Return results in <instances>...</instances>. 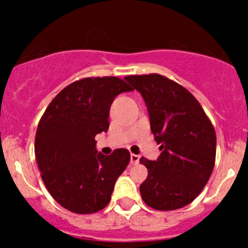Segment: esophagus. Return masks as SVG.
Here are the masks:
<instances>
[{
	"instance_id": "1",
	"label": "esophagus",
	"mask_w": 248,
	"mask_h": 248,
	"mask_svg": "<svg viewBox=\"0 0 248 248\" xmlns=\"http://www.w3.org/2000/svg\"><path fill=\"white\" fill-rule=\"evenodd\" d=\"M139 159H140V156L138 155H131V163L132 164H138L139 163Z\"/></svg>"
}]
</instances>
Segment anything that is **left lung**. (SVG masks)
Returning <instances> with one entry per match:
<instances>
[{"label":"left lung","mask_w":248,"mask_h":248,"mask_svg":"<svg viewBox=\"0 0 248 248\" xmlns=\"http://www.w3.org/2000/svg\"><path fill=\"white\" fill-rule=\"evenodd\" d=\"M124 80L141 93L162 151L156 161L140 158L147 168L139 187L142 201L161 211L186 206L199 196L214 170V126L196 97L168 78L154 73Z\"/></svg>","instance_id":"left-lung-1"}]
</instances>
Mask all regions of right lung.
<instances>
[{"label":"right lung","mask_w":248,"mask_h":248,"mask_svg":"<svg viewBox=\"0 0 248 248\" xmlns=\"http://www.w3.org/2000/svg\"><path fill=\"white\" fill-rule=\"evenodd\" d=\"M116 77L85 78L64 87L47 106L37 128L34 154L42 180L52 198L74 214H93L111 199L129 151L110 156L96 150L94 137L109 128L115 97L132 91Z\"/></svg>","instance_id":"obj_1"}]
</instances>
